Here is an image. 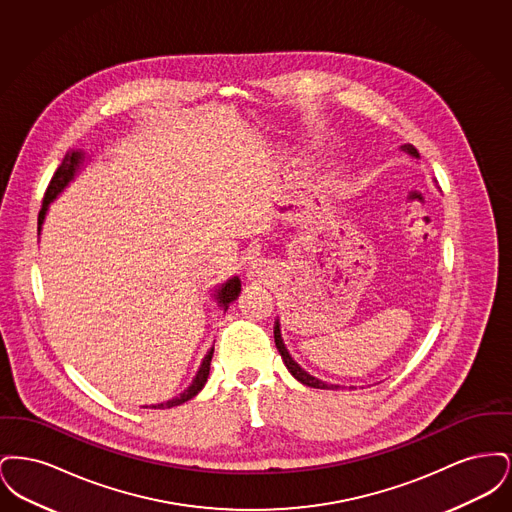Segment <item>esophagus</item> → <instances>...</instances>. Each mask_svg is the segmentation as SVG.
<instances>
[{"label": "esophagus", "mask_w": 512, "mask_h": 512, "mask_svg": "<svg viewBox=\"0 0 512 512\" xmlns=\"http://www.w3.org/2000/svg\"><path fill=\"white\" fill-rule=\"evenodd\" d=\"M270 274V267L265 261H255L251 263V267L247 270V278L253 282H265Z\"/></svg>", "instance_id": "obj_1"}]
</instances>
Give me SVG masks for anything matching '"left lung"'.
I'll list each match as a JSON object with an SVG mask.
<instances>
[{
	"mask_svg": "<svg viewBox=\"0 0 512 512\" xmlns=\"http://www.w3.org/2000/svg\"><path fill=\"white\" fill-rule=\"evenodd\" d=\"M401 149L407 151V153L413 155V157H418V151H416V147H414L413 144H405V146H401ZM274 343H276V347H278V351H280V355H282L284 365L288 366V370L292 372V376L297 382H301V384H305V386H309V388H317V390H338V388H340V386H336V384H326V382L318 380L315 376H311L305 368H301V366L293 361L290 351L286 349L284 340H282L278 320L274 322Z\"/></svg>",
	"mask_w": 512,
	"mask_h": 512,
	"instance_id": "8db88e82",
	"label": "left lung"
}]
</instances>
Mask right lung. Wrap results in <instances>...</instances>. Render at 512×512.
Here are the masks:
<instances>
[{"label":"right lung","mask_w":512,"mask_h":512,"mask_svg":"<svg viewBox=\"0 0 512 512\" xmlns=\"http://www.w3.org/2000/svg\"><path fill=\"white\" fill-rule=\"evenodd\" d=\"M82 161H84V153H82L80 149H78V151H69V153L65 155L63 163L59 165V169L53 174V178H51V182H49L48 190H46V195H44V203H42L40 215H38V234H40L42 224H44V219H46L49 203L65 190V186H69V182L73 180L74 174L78 171V167H80ZM240 292H242V282H240L238 276L226 280L222 286H219V290L215 292V299H217L219 307L224 309V313H226L228 305L240 295ZM213 351H215V347L209 349V353L205 355V359H203V363L199 366V370H197L192 384H190L186 390L182 391L178 397L169 399L167 403L151 405V409H171V407H176V405H182V403L190 401L199 391L203 390V386H205V382H207V376H209V370H211Z\"/></svg>","instance_id":"obj_1"}]
</instances>
